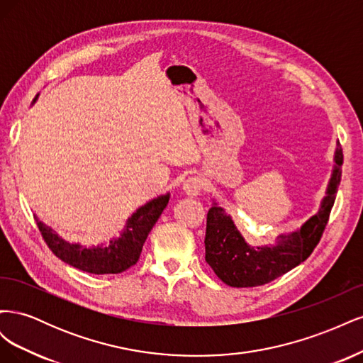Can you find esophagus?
<instances>
[{"label": "esophagus", "mask_w": 363, "mask_h": 363, "mask_svg": "<svg viewBox=\"0 0 363 363\" xmlns=\"http://www.w3.org/2000/svg\"><path fill=\"white\" fill-rule=\"evenodd\" d=\"M203 189V182L199 177V175H192V177H188L183 182V191L186 195L196 196Z\"/></svg>", "instance_id": "esophagus-1"}]
</instances>
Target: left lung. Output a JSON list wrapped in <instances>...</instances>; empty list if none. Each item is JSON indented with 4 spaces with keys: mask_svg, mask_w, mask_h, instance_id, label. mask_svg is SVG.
Segmentation results:
<instances>
[{
    "mask_svg": "<svg viewBox=\"0 0 363 363\" xmlns=\"http://www.w3.org/2000/svg\"><path fill=\"white\" fill-rule=\"evenodd\" d=\"M336 167L328 183L320 212L312 216L298 232L280 235L272 247H250L236 230L223 207L213 206L207 212L206 262L228 286L255 288L267 284L300 265L320 244L335 204L342 174L344 155L337 144Z\"/></svg>",
    "mask_w": 363,
    "mask_h": 363,
    "instance_id": "1",
    "label": "left lung"
}]
</instances>
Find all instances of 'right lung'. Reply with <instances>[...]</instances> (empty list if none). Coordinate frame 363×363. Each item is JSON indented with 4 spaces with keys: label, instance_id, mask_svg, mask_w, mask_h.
I'll return each instance as SVG.
<instances>
[{
    "label": "right lung",
    "instance_id": "1",
    "mask_svg": "<svg viewBox=\"0 0 363 363\" xmlns=\"http://www.w3.org/2000/svg\"><path fill=\"white\" fill-rule=\"evenodd\" d=\"M168 201L169 194L138 208L127 221L124 233L106 247L86 248L80 244H68L40 221L38 227L48 248L68 265L91 274H119L136 265L147 236Z\"/></svg>",
    "mask_w": 363,
    "mask_h": 363
}]
</instances>
